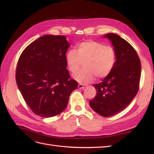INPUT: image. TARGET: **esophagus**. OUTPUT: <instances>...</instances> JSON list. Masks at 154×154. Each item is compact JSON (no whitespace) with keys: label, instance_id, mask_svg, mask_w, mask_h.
I'll return each mask as SVG.
<instances>
[{"label":"esophagus","instance_id":"esophagus-1","mask_svg":"<svg viewBox=\"0 0 154 154\" xmlns=\"http://www.w3.org/2000/svg\"><path fill=\"white\" fill-rule=\"evenodd\" d=\"M78 88L84 89V88H86L87 86L86 85H82V84H79V85H78Z\"/></svg>","mask_w":154,"mask_h":154}]
</instances>
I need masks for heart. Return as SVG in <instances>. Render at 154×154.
Masks as SVG:
<instances>
[{
	"mask_svg": "<svg viewBox=\"0 0 154 154\" xmlns=\"http://www.w3.org/2000/svg\"><path fill=\"white\" fill-rule=\"evenodd\" d=\"M117 54L114 48L94 41L82 42L76 50L66 54V62L69 71L76 72L84 62V69L77 72L73 78L81 84L91 83L96 76L98 79L108 76L115 67Z\"/></svg>",
	"mask_w": 154,
	"mask_h": 154,
	"instance_id": "obj_1",
	"label": "heart"
}]
</instances>
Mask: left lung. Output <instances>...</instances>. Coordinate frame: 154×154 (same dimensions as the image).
<instances>
[{"instance_id":"8db88e82","label":"left lung","mask_w":154,"mask_h":154,"mask_svg":"<svg viewBox=\"0 0 154 154\" xmlns=\"http://www.w3.org/2000/svg\"><path fill=\"white\" fill-rule=\"evenodd\" d=\"M108 38L117 54V60L108 76L93 86L97 95L90 100L92 110L103 117H111L123 111L137 94L141 75V62L131 45L115 33L103 36Z\"/></svg>"}]
</instances>
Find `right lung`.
I'll return each instance as SVG.
<instances>
[{"label": "right lung", "mask_w": 154, "mask_h": 154, "mask_svg": "<svg viewBox=\"0 0 154 154\" xmlns=\"http://www.w3.org/2000/svg\"><path fill=\"white\" fill-rule=\"evenodd\" d=\"M69 46L65 35H43L26 48L17 63L16 82L26 103L42 117L59 115L78 87L70 79L66 53Z\"/></svg>", "instance_id": "1"}]
</instances>
